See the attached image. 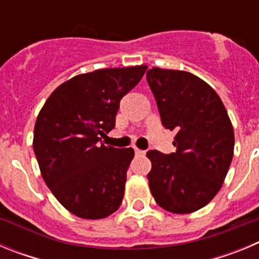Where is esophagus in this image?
I'll return each mask as SVG.
<instances>
[{"mask_svg":"<svg viewBox=\"0 0 259 259\" xmlns=\"http://www.w3.org/2000/svg\"><path fill=\"white\" fill-rule=\"evenodd\" d=\"M134 150H135V154H136V155H144V154H145V152H144V150L137 149V148H134Z\"/></svg>","mask_w":259,"mask_h":259,"instance_id":"34e87169","label":"esophagus"}]
</instances>
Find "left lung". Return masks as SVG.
<instances>
[{
	"instance_id": "1",
	"label": "left lung",
	"mask_w": 259,
	"mask_h": 259,
	"mask_svg": "<svg viewBox=\"0 0 259 259\" xmlns=\"http://www.w3.org/2000/svg\"><path fill=\"white\" fill-rule=\"evenodd\" d=\"M146 80L162 124L176 132L175 153H146L150 192L167 211L193 212L218 193L232 162L235 136L227 110L209 84L187 71L153 67Z\"/></svg>"
}]
</instances>
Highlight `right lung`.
Returning a JSON list of instances; mask_svg holds the SVG:
<instances>
[{"label": "right lung", "instance_id": "right-lung-1", "mask_svg": "<svg viewBox=\"0 0 259 259\" xmlns=\"http://www.w3.org/2000/svg\"><path fill=\"white\" fill-rule=\"evenodd\" d=\"M146 66L104 68L77 75L50 95L37 116L33 152L57 200L84 219L119 209L132 148L101 144L115 127L120 100L139 84Z\"/></svg>", "mask_w": 259, "mask_h": 259}]
</instances>
